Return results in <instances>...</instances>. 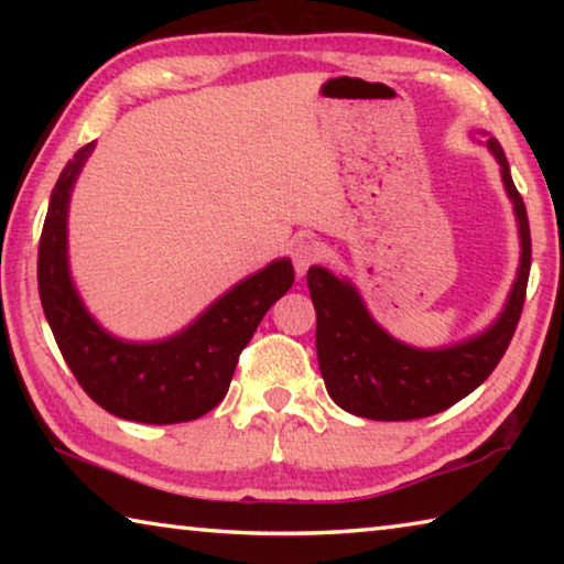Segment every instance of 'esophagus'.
<instances>
[{"instance_id":"obj_1","label":"esophagus","mask_w":564,"mask_h":564,"mask_svg":"<svg viewBox=\"0 0 564 564\" xmlns=\"http://www.w3.org/2000/svg\"><path fill=\"white\" fill-rule=\"evenodd\" d=\"M321 256V248L316 241H311V238H301V241L293 243V251H291V259L295 265V273L303 275L308 271L311 263H316Z\"/></svg>"}]
</instances>
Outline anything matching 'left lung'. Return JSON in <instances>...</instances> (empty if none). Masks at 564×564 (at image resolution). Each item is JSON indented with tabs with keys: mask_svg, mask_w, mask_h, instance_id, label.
<instances>
[{
	"mask_svg": "<svg viewBox=\"0 0 564 564\" xmlns=\"http://www.w3.org/2000/svg\"><path fill=\"white\" fill-rule=\"evenodd\" d=\"M485 133V131H482ZM488 149L500 164L520 234V265L500 316L477 336L443 348H415L378 326L356 285L323 265H311L308 281L316 308V350L321 376L333 403L370 420H415L441 413L470 395L508 350L518 328L530 275V224L510 164L492 137Z\"/></svg>",
	"mask_w": 564,
	"mask_h": 564,
	"instance_id": "1",
	"label": "left lung"
}]
</instances>
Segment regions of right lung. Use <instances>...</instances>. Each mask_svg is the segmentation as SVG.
I'll list each match as a JSON object with an SVG mask.
<instances>
[{
  "instance_id": "1",
  "label": "right lung",
  "mask_w": 564,
  "mask_h": 564,
  "mask_svg": "<svg viewBox=\"0 0 564 564\" xmlns=\"http://www.w3.org/2000/svg\"><path fill=\"white\" fill-rule=\"evenodd\" d=\"M94 141L76 151L52 191L40 238V299L56 346L94 403L137 423L171 425L206 415L231 386L238 356L271 305L293 285L289 259L238 281L186 328L161 340H123L84 305L69 271V202Z\"/></svg>"
}]
</instances>
